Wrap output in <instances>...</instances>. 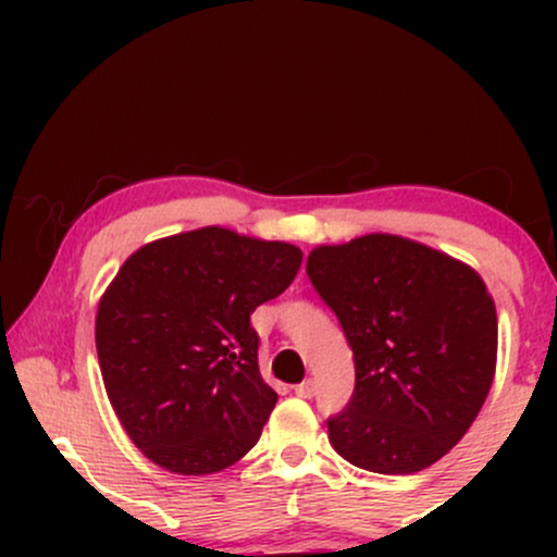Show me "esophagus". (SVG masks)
Wrapping results in <instances>:
<instances>
[{
  "label": "esophagus",
  "instance_id": "esophagus-1",
  "mask_svg": "<svg viewBox=\"0 0 557 557\" xmlns=\"http://www.w3.org/2000/svg\"><path fill=\"white\" fill-rule=\"evenodd\" d=\"M314 393H317V382L314 380H304L300 385H296V395H300V398H311Z\"/></svg>",
  "mask_w": 557,
  "mask_h": 557
}]
</instances>
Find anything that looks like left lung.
Returning <instances> with one entry per match:
<instances>
[{
	"label": "left lung",
	"instance_id": "8db88e82",
	"mask_svg": "<svg viewBox=\"0 0 557 557\" xmlns=\"http://www.w3.org/2000/svg\"><path fill=\"white\" fill-rule=\"evenodd\" d=\"M311 285L335 311L356 363L330 443L374 474H413L463 437L487 398L497 314L482 277L421 243L363 235L319 246Z\"/></svg>",
	"mask_w": 557,
	"mask_h": 557
}]
</instances>
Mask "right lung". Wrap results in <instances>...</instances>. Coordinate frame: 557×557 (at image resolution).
<instances>
[{"instance_id": "obj_1", "label": "right lung", "mask_w": 557, "mask_h": 557, "mask_svg": "<svg viewBox=\"0 0 557 557\" xmlns=\"http://www.w3.org/2000/svg\"><path fill=\"white\" fill-rule=\"evenodd\" d=\"M290 243L203 227L138 248L96 314L107 395L149 461L214 474L259 443L277 393L259 374L251 314L296 280Z\"/></svg>"}]
</instances>
